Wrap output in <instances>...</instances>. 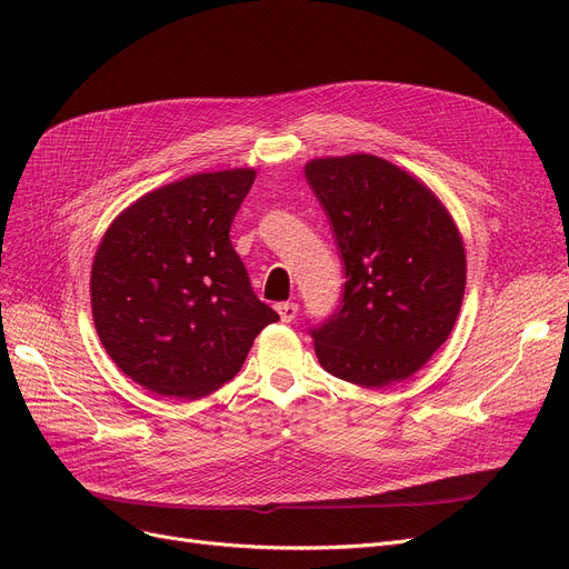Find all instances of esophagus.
Instances as JSON below:
<instances>
[{"instance_id": "esophagus-1", "label": "esophagus", "mask_w": 569, "mask_h": 569, "mask_svg": "<svg viewBox=\"0 0 569 569\" xmlns=\"http://www.w3.org/2000/svg\"><path fill=\"white\" fill-rule=\"evenodd\" d=\"M277 311H279V316H281L283 322H292V320L297 318V305H295V302H281V305L277 307Z\"/></svg>"}]
</instances>
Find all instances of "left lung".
<instances>
[{"label":"left lung","instance_id":"obj_1","mask_svg":"<svg viewBox=\"0 0 569 569\" xmlns=\"http://www.w3.org/2000/svg\"><path fill=\"white\" fill-rule=\"evenodd\" d=\"M346 264L341 309L311 332L320 367L360 387L420 371L452 335L466 290L461 232L415 174L373 154L305 166Z\"/></svg>","mask_w":569,"mask_h":569}]
</instances>
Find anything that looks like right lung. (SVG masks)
Listing matches in <instances>:
<instances>
[{
  "label": "right lung",
  "instance_id": "obj_1",
  "mask_svg": "<svg viewBox=\"0 0 569 569\" xmlns=\"http://www.w3.org/2000/svg\"><path fill=\"white\" fill-rule=\"evenodd\" d=\"M253 179V168L177 179L131 202L101 237L89 277L97 335L144 390L187 401L217 392L279 320L228 237Z\"/></svg>",
  "mask_w": 569,
  "mask_h": 569
}]
</instances>
